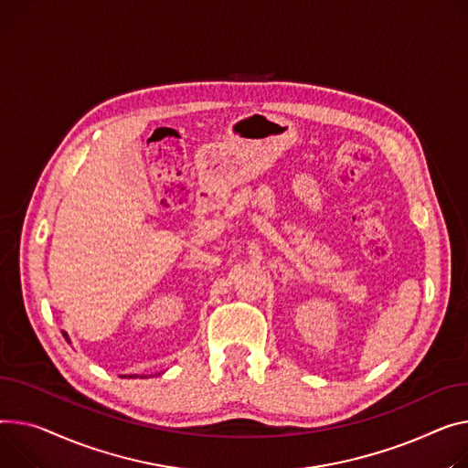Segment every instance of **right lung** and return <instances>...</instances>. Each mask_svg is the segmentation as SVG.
Wrapping results in <instances>:
<instances>
[{
    "instance_id": "right-lung-1",
    "label": "right lung",
    "mask_w": 468,
    "mask_h": 468,
    "mask_svg": "<svg viewBox=\"0 0 468 468\" xmlns=\"http://www.w3.org/2000/svg\"><path fill=\"white\" fill-rule=\"evenodd\" d=\"M61 333H64V336H66L68 342H71V340H69V335H68L66 331H61ZM155 375H158V372H155ZM137 377H139V375H130V378H137ZM141 378H146V375H141Z\"/></svg>"
}]
</instances>
